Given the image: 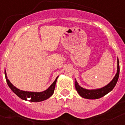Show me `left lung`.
Listing matches in <instances>:
<instances>
[{"instance_id":"8db88e82","label":"left lung","mask_w":125,"mask_h":125,"mask_svg":"<svg viewBox=\"0 0 125 125\" xmlns=\"http://www.w3.org/2000/svg\"><path fill=\"white\" fill-rule=\"evenodd\" d=\"M119 74H120V64H119V60L118 59V60H117L116 73V75L115 76L113 79H112V81L106 86L101 88H99V89H87L81 87L78 84L76 79H75V88H76L77 92L82 98L89 99V100H96V99H98V98H100L104 96H105L108 93L112 91V89L115 88L116 84L118 81Z\"/></svg>"}]
</instances>
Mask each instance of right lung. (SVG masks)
<instances>
[{
    "mask_svg": "<svg viewBox=\"0 0 125 125\" xmlns=\"http://www.w3.org/2000/svg\"><path fill=\"white\" fill-rule=\"evenodd\" d=\"M5 79H6L7 83L8 84L9 87L10 88V89L14 93L19 97L20 98H21L22 100H25L27 101L28 98H29L30 100H29L31 102H40V101H42L44 100H46L50 98L54 93V91L55 86H56V81H57V79L58 78L57 76L55 81L53 82V83L49 87L48 89L42 92H30V91H25L19 89L16 87H15L10 82V81L7 79V76L6 72L5 70Z\"/></svg>",
    "mask_w": 125,
    "mask_h": 125,
    "instance_id": "add662e5",
    "label": "right lung"
}]
</instances>
